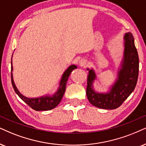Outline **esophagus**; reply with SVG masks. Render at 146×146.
<instances>
[{
	"label": "esophagus",
	"instance_id": "1",
	"mask_svg": "<svg viewBox=\"0 0 146 146\" xmlns=\"http://www.w3.org/2000/svg\"><path fill=\"white\" fill-rule=\"evenodd\" d=\"M87 64H88V62H87V60H85V59L80 60H79V64L81 66V67H85L87 65Z\"/></svg>",
	"mask_w": 146,
	"mask_h": 146
}]
</instances>
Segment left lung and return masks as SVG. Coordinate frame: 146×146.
<instances>
[{"label":"left lung","instance_id":"left-lung-1","mask_svg":"<svg viewBox=\"0 0 146 146\" xmlns=\"http://www.w3.org/2000/svg\"><path fill=\"white\" fill-rule=\"evenodd\" d=\"M124 56L118 78L108 93H98L93 88V82L96 75L93 69L89 71L88 76L86 94L92 105L102 109L112 110L119 108L133 92L137 82L139 74V56L134 44L131 33L124 36Z\"/></svg>","mask_w":146,"mask_h":146}]
</instances>
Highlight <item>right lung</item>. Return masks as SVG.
<instances>
[{
    "instance_id": "obj_1",
    "label": "right lung",
    "mask_w": 146,
    "mask_h": 146,
    "mask_svg": "<svg viewBox=\"0 0 146 146\" xmlns=\"http://www.w3.org/2000/svg\"><path fill=\"white\" fill-rule=\"evenodd\" d=\"M13 57V55H12ZM77 69V66L75 64H72L69 66L67 69L64 73L62 75L61 79L60 81L59 88L56 92H55L53 95L52 96H44L39 97V98H29L24 96L21 94L17 90V87L13 81V65H12V58H11V83L13 88L15 92V93L19 96V97L22 100L24 101L26 104L30 106L32 109H34L36 111H40V110H50L54 108L55 107L58 106L61 101L63 96L64 92L66 89V85L67 82L69 78L70 74L73 70Z\"/></svg>"
}]
</instances>
